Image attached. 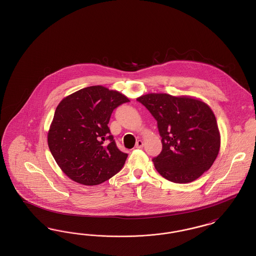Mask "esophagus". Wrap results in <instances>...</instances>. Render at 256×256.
<instances>
[{
    "label": "esophagus",
    "instance_id": "1",
    "mask_svg": "<svg viewBox=\"0 0 256 256\" xmlns=\"http://www.w3.org/2000/svg\"><path fill=\"white\" fill-rule=\"evenodd\" d=\"M143 146H144V143H143L142 140H138V141L136 142V144H135V146H136L137 148H143Z\"/></svg>",
    "mask_w": 256,
    "mask_h": 256
}]
</instances>
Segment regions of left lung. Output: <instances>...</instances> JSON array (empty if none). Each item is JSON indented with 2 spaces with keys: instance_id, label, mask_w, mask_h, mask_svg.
Masks as SVG:
<instances>
[{
  "instance_id": "left-lung-1",
  "label": "left lung",
  "mask_w": 256,
  "mask_h": 256,
  "mask_svg": "<svg viewBox=\"0 0 256 256\" xmlns=\"http://www.w3.org/2000/svg\"><path fill=\"white\" fill-rule=\"evenodd\" d=\"M158 121L162 152L152 159L159 174L172 182H192L210 169L220 146L218 124L200 98L150 93L137 98Z\"/></svg>"
}]
</instances>
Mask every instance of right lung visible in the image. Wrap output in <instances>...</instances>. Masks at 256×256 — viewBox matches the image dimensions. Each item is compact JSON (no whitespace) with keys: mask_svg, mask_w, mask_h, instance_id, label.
Here are the masks:
<instances>
[{"mask_svg":"<svg viewBox=\"0 0 256 256\" xmlns=\"http://www.w3.org/2000/svg\"><path fill=\"white\" fill-rule=\"evenodd\" d=\"M128 102V98L116 90L95 86L82 88L58 104L50 126L48 145L69 178L97 185L122 169L128 154L117 148L108 124L113 110Z\"/></svg>","mask_w":256,"mask_h":256,"instance_id":"obj_1","label":"right lung"}]
</instances>
